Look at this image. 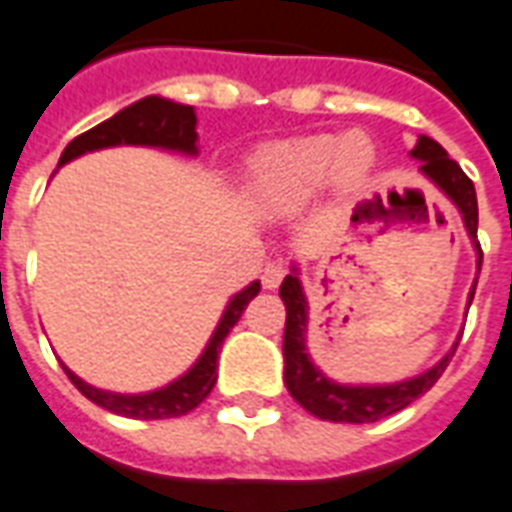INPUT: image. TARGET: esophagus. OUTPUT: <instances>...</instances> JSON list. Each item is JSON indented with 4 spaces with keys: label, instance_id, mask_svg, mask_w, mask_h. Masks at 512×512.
Listing matches in <instances>:
<instances>
[{
    "label": "esophagus",
    "instance_id": "1",
    "mask_svg": "<svg viewBox=\"0 0 512 512\" xmlns=\"http://www.w3.org/2000/svg\"><path fill=\"white\" fill-rule=\"evenodd\" d=\"M285 274L287 266L282 260H268L266 268H263V287H266V290H276V287L282 285Z\"/></svg>",
    "mask_w": 512,
    "mask_h": 512
}]
</instances>
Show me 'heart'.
Returning a JSON list of instances; mask_svg holds the SVG:
<instances>
[{
  "label": "heart",
  "mask_w": 512,
  "mask_h": 512,
  "mask_svg": "<svg viewBox=\"0 0 512 512\" xmlns=\"http://www.w3.org/2000/svg\"><path fill=\"white\" fill-rule=\"evenodd\" d=\"M372 168L374 146L361 132L304 135L260 151L252 165V184L266 203L293 206L312 198L328 179L339 189L361 187Z\"/></svg>",
  "instance_id": "b5f03b06"
}]
</instances>
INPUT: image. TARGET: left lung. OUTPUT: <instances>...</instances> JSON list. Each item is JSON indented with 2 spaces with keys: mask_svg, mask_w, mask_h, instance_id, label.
<instances>
[{
  "mask_svg": "<svg viewBox=\"0 0 512 512\" xmlns=\"http://www.w3.org/2000/svg\"><path fill=\"white\" fill-rule=\"evenodd\" d=\"M412 160L423 162L420 173L437 184L450 203L458 208V214L464 219L472 246L478 252V271L483 266V252H480L478 241V195H475V184L467 179V173L458 168V162L448 157V151L439 146L434 138L420 135L415 149L410 151ZM475 287H478V276L469 290L467 309L475 298ZM279 295L285 301L287 320H285V385L290 396H293L306 412H312L314 418L333 420V423H374V420L388 418L393 412L404 410L407 404L420 399L423 393L431 391V385L442 377L448 369L450 358L456 352L458 342L450 347V352L431 369H426L418 377L401 382H388V385H342V382L331 380L320 372V366L309 358L306 352V325H309V304H306L304 287L298 279V266H290V274L279 287ZM461 339V336H458Z\"/></svg>",
  "mask_w": 512,
  "mask_h": 512,
  "instance_id": "obj_1",
  "label": "left lung"
}]
</instances>
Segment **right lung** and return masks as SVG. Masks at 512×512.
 <instances>
[{
    "label": "right lung",
    "mask_w": 512,
    "mask_h": 512,
    "mask_svg": "<svg viewBox=\"0 0 512 512\" xmlns=\"http://www.w3.org/2000/svg\"><path fill=\"white\" fill-rule=\"evenodd\" d=\"M198 116L192 105H181V102L165 100V97H143V100L132 102L124 111H119L111 119H105L102 124L92 127L89 132H83L78 138L62 151V160L59 168L67 165L81 154L89 151L111 149V146H154V149H168V151H181L195 157L198 154ZM260 293V282L246 285L241 293H236L227 301L225 312L219 317L217 328L208 339L206 350L200 352V358L187 372L181 374L179 380L168 382L165 388L149 393H111L100 391L89 382H83L78 374H73L64 366V374L70 377L75 388L94 401L97 407L124 418H138V420H162V418H179L187 415L198 407L200 401L206 399L214 382H217V358L222 350V342L230 333V328L241 320L246 304Z\"/></svg>",
    "instance_id": "obj_1"
}]
</instances>
